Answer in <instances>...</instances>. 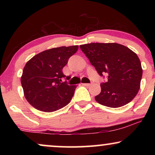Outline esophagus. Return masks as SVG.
<instances>
[{
	"label": "esophagus",
	"mask_w": 155,
	"mask_h": 155,
	"mask_svg": "<svg viewBox=\"0 0 155 155\" xmlns=\"http://www.w3.org/2000/svg\"><path fill=\"white\" fill-rule=\"evenodd\" d=\"M82 84H83L84 86H86V87H89V86H90L91 84H90V83H82Z\"/></svg>",
	"instance_id": "esophagus-1"
}]
</instances>
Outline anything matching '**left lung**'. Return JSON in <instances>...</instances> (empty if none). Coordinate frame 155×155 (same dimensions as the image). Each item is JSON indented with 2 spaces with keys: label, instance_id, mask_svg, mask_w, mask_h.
<instances>
[{
  "label": "left lung",
  "instance_id": "left-lung-1",
  "mask_svg": "<svg viewBox=\"0 0 155 155\" xmlns=\"http://www.w3.org/2000/svg\"><path fill=\"white\" fill-rule=\"evenodd\" d=\"M82 51L100 76L107 75L101 83L95 100L108 107L118 108L131 101L140 87L143 69L137 54L117 43H90L80 45Z\"/></svg>",
  "mask_w": 155,
  "mask_h": 155
}]
</instances>
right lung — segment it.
<instances>
[{"mask_svg":"<svg viewBox=\"0 0 155 155\" xmlns=\"http://www.w3.org/2000/svg\"><path fill=\"white\" fill-rule=\"evenodd\" d=\"M78 49V46L53 48L37 54L26 63L21 84L25 98L35 109L53 112L70 103L77 86L62 82L65 77L62 70Z\"/></svg>","mask_w":155,"mask_h":155,"instance_id":"add662e5","label":"right lung"}]
</instances>
